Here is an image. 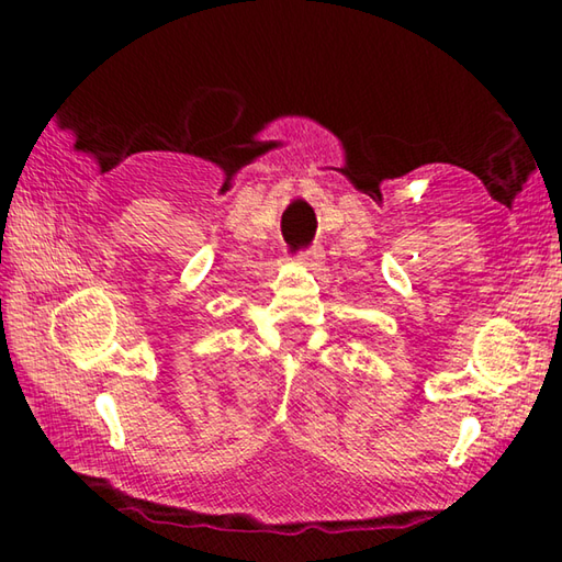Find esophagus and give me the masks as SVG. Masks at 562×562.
Wrapping results in <instances>:
<instances>
[{
	"instance_id": "esophagus-1",
	"label": "esophagus",
	"mask_w": 562,
	"mask_h": 562,
	"mask_svg": "<svg viewBox=\"0 0 562 562\" xmlns=\"http://www.w3.org/2000/svg\"><path fill=\"white\" fill-rule=\"evenodd\" d=\"M297 260H300V265H304V268L315 270V268H319L322 260H325V250H322L319 245H312L310 250H304V252L297 255Z\"/></svg>"
}]
</instances>
